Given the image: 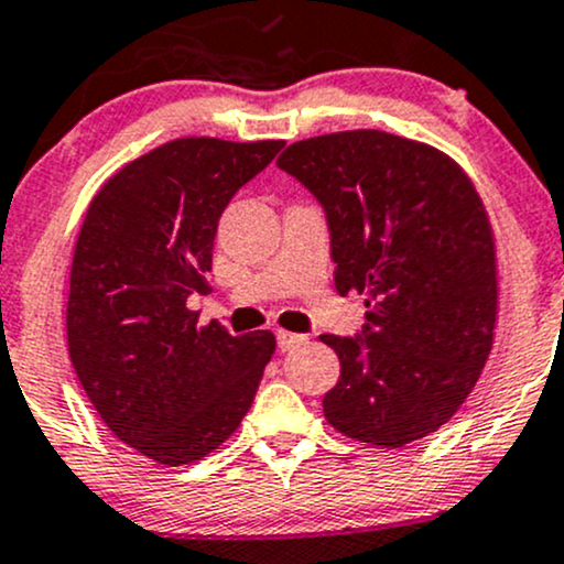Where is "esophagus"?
I'll use <instances>...</instances> for the list:
<instances>
[{
	"mask_svg": "<svg viewBox=\"0 0 564 564\" xmlns=\"http://www.w3.org/2000/svg\"><path fill=\"white\" fill-rule=\"evenodd\" d=\"M306 340V335H299V333H288V330H276V346H280V351H288L293 349V346H299Z\"/></svg>",
	"mask_w": 564,
	"mask_h": 564,
	"instance_id": "1",
	"label": "esophagus"
}]
</instances>
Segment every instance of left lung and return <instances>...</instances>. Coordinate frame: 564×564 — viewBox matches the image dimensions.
Wrapping results in <instances>:
<instances>
[{
    "instance_id": "left-lung-1",
    "label": "left lung",
    "mask_w": 564,
    "mask_h": 564,
    "mask_svg": "<svg viewBox=\"0 0 564 564\" xmlns=\"http://www.w3.org/2000/svg\"><path fill=\"white\" fill-rule=\"evenodd\" d=\"M276 167L325 210L335 290L367 299L362 330L319 335L340 359L325 419L378 447L436 432L471 394L496 327V245L471 181L381 130L299 141Z\"/></svg>"
}]
</instances>
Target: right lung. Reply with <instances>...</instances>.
<instances>
[{
	"instance_id": "obj_1",
	"label": "right lung",
	"mask_w": 564,
	"mask_h": 564,
	"mask_svg": "<svg viewBox=\"0 0 564 564\" xmlns=\"http://www.w3.org/2000/svg\"><path fill=\"white\" fill-rule=\"evenodd\" d=\"M282 141L181 138L119 170L82 224L68 284V357L124 445L164 466L205 458L256 400L274 335L197 325L218 220Z\"/></svg>"
}]
</instances>
